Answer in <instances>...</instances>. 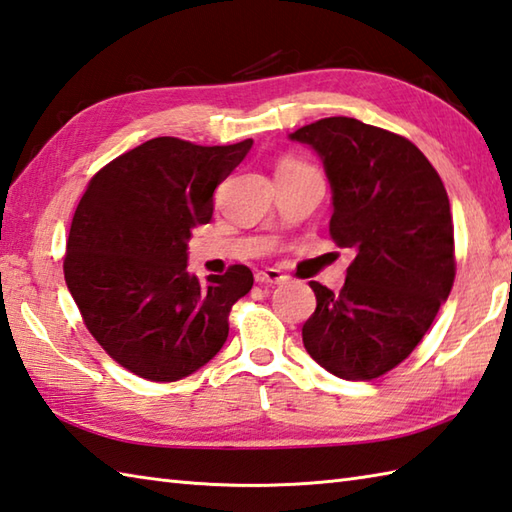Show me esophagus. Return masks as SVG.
Instances as JSON below:
<instances>
[{
    "label": "esophagus",
    "mask_w": 512,
    "mask_h": 512,
    "mask_svg": "<svg viewBox=\"0 0 512 512\" xmlns=\"http://www.w3.org/2000/svg\"><path fill=\"white\" fill-rule=\"evenodd\" d=\"M255 282L257 284H284L286 275L277 268H262L255 273Z\"/></svg>",
    "instance_id": "obj_1"
}]
</instances>
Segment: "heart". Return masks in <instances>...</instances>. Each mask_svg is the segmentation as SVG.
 Here are the masks:
<instances>
[{
  "label": "heart",
  "instance_id": "obj_1",
  "mask_svg": "<svg viewBox=\"0 0 512 512\" xmlns=\"http://www.w3.org/2000/svg\"><path fill=\"white\" fill-rule=\"evenodd\" d=\"M299 168H308V166H304V164H299V162H295V159H284L282 164H279V168H277V173H282V170H299Z\"/></svg>",
  "mask_w": 512,
  "mask_h": 512
}]
</instances>
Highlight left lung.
<instances>
[{"mask_svg":"<svg viewBox=\"0 0 512 512\" xmlns=\"http://www.w3.org/2000/svg\"><path fill=\"white\" fill-rule=\"evenodd\" d=\"M288 137L322 159L333 190L330 237L355 250L339 293L310 282L317 308L304 346L328 373L375 379L413 353L453 288L446 188L413 142L353 117L319 119Z\"/></svg>","mask_w":512,"mask_h":512,"instance_id":"left-lung-1","label":"left lung"}]
</instances>
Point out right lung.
Masks as SVG:
<instances>
[{
	"instance_id": "right-lung-1",
	"label": "right lung",
	"mask_w": 512,
	"mask_h": 512,
	"mask_svg": "<svg viewBox=\"0 0 512 512\" xmlns=\"http://www.w3.org/2000/svg\"><path fill=\"white\" fill-rule=\"evenodd\" d=\"M253 139L197 146L148 139L90 179L66 242L64 277L90 335L150 382H177L228 337V313L253 288L248 266L199 282L186 270L193 228L213 217V193Z\"/></svg>"
}]
</instances>
